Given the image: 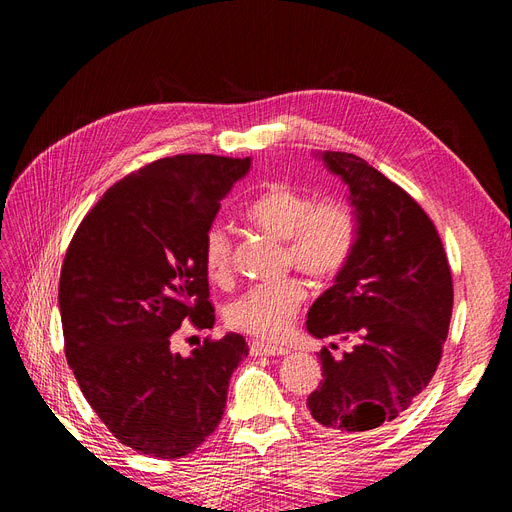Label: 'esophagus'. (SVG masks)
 Wrapping results in <instances>:
<instances>
[{
	"mask_svg": "<svg viewBox=\"0 0 512 512\" xmlns=\"http://www.w3.org/2000/svg\"><path fill=\"white\" fill-rule=\"evenodd\" d=\"M250 354L252 356H284L288 354L286 348H277V346H269V344H262V342H252L250 344Z\"/></svg>",
	"mask_w": 512,
	"mask_h": 512,
	"instance_id": "1",
	"label": "esophagus"
}]
</instances>
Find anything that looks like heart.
<instances>
[{"instance_id": "obj_1", "label": "heart", "mask_w": 512, "mask_h": 512, "mask_svg": "<svg viewBox=\"0 0 512 512\" xmlns=\"http://www.w3.org/2000/svg\"><path fill=\"white\" fill-rule=\"evenodd\" d=\"M245 218L256 228L286 243V265L312 280H331L354 254L359 224L344 200H318L288 183H269L245 207ZM232 245L224 226L211 224L203 237L205 271L213 282L228 280ZM305 301L297 280L247 288L226 305L224 318L262 342H280Z\"/></svg>"}]
</instances>
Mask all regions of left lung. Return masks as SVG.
Listing matches in <instances>:
<instances>
[{
	"label": "left lung",
	"instance_id": "1",
	"mask_svg": "<svg viewBox=\"0 0 512 512\" xmlns=\"http://www.w3.org/2000/svg\"><path fill=\"white\" fill-rule=\"evenodd\" d=\"M316 156L348 185L359 239L307 312L316 339L352 344L342 359L320 350L322 380L307 410L322 429L361 433L393 423L436 374L453 277L436 226L408 192L354 153Z\"/></svg>",
	"mask_w": 512,
	"mask_h": 512
}]
</instances>
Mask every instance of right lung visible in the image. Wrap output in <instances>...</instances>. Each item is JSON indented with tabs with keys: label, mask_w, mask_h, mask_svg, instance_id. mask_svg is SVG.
Masks as SVG:
<instances>
[{
	"label": "right lung",
	"mask_w": 512,
	"mask_h": 512,
	"mask_svg": "<svg viewBox=\"0 0 512 512\" xmlns=\"http://www.w3.org/2000/svg\"><path fill=\"white\" fill-rule=\"evenodd\" d=\"M250 158H162L123 177L76 228L59 277L66 359L89 406L134 451L179 459L222 421L243 335L173 352L181 322L213 329L203 237Z\"/></svg>",
	"instance_id": "add662e5"
}]
</instances>
